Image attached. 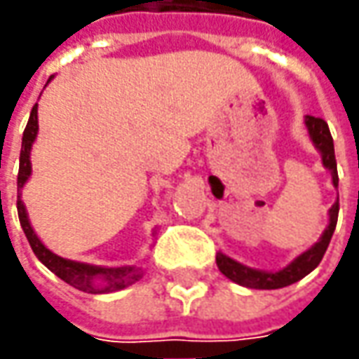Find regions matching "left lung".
<instances>
[{"instance_id":"8db88e82","label":"left lung","mask_w":359,"mask_h":359,"mask_svg":"<svg viewBox=\"0 0 359 359\" xmlns=\"http://www.w3.org/2000/svg\"><path fill=\"white\" fill-rule=\"evenodd\" d=\"M304 126L309 131V137L313 141V145L323 157V167L330 170L332 175V184L338 189V170H336V157H334V141L330 135L328 123L320 118L314 116H306L304 118ZM338 200L332 204V208L328 210V226L323 231V236L318 241L311 245L306 251H302L301 255H297L287 267H283L279 271H263V269H253L243 263L231 259L230 255L218 251L216 253V263L230 281L238 283L241 287L248 289H281V287H289L292 283L301 281L302 277H306L309 273L314 271L318 267V263L323 262L326 248L332 240V233L336 230V222H338Z\"/></svg>"}]
</instances>
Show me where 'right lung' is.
Here are the masks:
<instances>
[{"instance_id":"obj_1","label":"right lung","mask_w":359,"mask_h":359,"mask_svg":"<svg viewBox=\"0 0 359 359\" xmlns=\"http://www.w3.org/2000/svg\"><path fill=\"white\" fill-rule=\"evenodd\" d=\"M53 78V76H50ZM36 108L33 106L31 116L27 121V128L23 131V141H21V155H19V175H17V214H19V222L21 228L25 231L27 240L31 250L36 255V259L45 265L46 269L57 275L58 279L68 283L70 287H74L78 291L90 292V294H106V292H116L126 289L129 285L137 283L143 279L145 271L137 267V265H123V267H104V265H90V263L72 262V259H65L57 253L46 248L36 236L29 216H27V208L21 200V190L25 187V182L31 177V149L35 143L36 133H39V118H36ZM155 236V231H153Z\"/></svg>"}]
</instances>
